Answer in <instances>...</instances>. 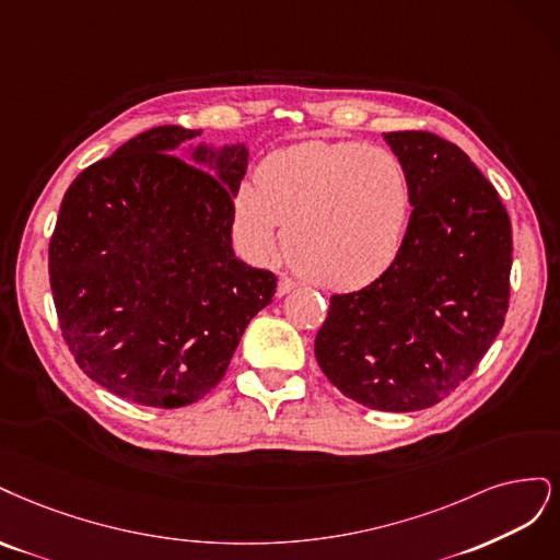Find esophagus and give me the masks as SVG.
I'll return each mask as SVG.
<instances>
[{
	"mask_svg": "<svg viewBox=\"0 0 560 560\" xmlns=\"http://www.w3.org/2000/svg\"><path fill=\"white\" fill-rule=\"evenodd\" d=\"M295 281L293 279H288V277H281L279 279V283H277V295L281 298V295H288L291 291H295Z\"/></svg>",
	"mask_w": 560,
	"mask_h": 560,
	"instance_id": "obj_1",
	"label": "esophagus"
}]
</instances>
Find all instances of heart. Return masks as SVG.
Masks as SVG:
<instances>
[{
  "label": "heart",
  "instance_id": "1",
  "mask_svg": "<svg viewBox=\"0 0 560 560\" xmlns=\"http://www.w3.org/2000/svg\"><path fill=\"white\" fill-rule=\"evenodd\" d=\"M402 162L358 141H306L267 155L234 197V234L250 256L283 254L302 277L351 291L382 277L407 237Z\"/></svg>",
  "mask_w": 560,
  "mask_h": 560
}]
</instances>
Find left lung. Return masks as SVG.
<instances>
[{
	"instance_id": "1",
	"label": "left lung",
	"mask_w": 560,
	"mask_h": 560,
	"mask_svg": "<svg viewBox=\"0 0 560 560\" xmlns=\"http://www.w3.org/2000/svg\"><path fill=\"white\" fill-rule=\"evenodd\" d=\"M411 186L398 258L330 298L318 365L347 398L382 411L438 405L479 365L510 304L512 225L498 190L456 143L386 132Z\"/></svg>"
}]
</instances>
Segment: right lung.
<instances>
[{
  "label": "right lung",
  "instance_id": "obj_1",
  "mask_svg": "<svg viewBox=\"0 0 560 560\" xmlns=\"http://www.w3.org/2000/svg\"><path fill=\"white\" fill-rule=\"evenodd\" d=\"M162 125L83 170L48 246L50 291L77 365L118 398L174 409L221 382L277 277L232 250L244 143H186Z\"/></svg>",
  "mask_w": 560,
  "mask_h": 560
}]
</instances>
